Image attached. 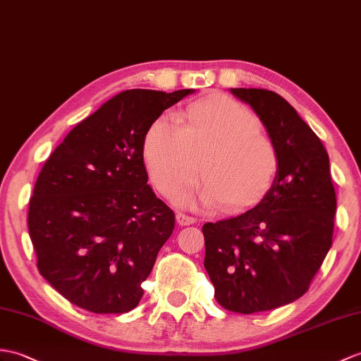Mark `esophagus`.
<instances>
[{
  "mask_svg": "<svg viewBox=\"0 0 361 361\" xmlns=\"http://www.w3.org/2000/svg\"><path fill=\"white\" fill-rule=\"evenodd\" d=\"M177 223L180 224V226H190V224H194L197 220L194 219V216H190V215H188V214H183V212H177Z\"/></svg>",
  "mask_w": 361,
  "mask_h": 361,
  "instance_id": "34e87169",
  "label": "esophagus"
}]
</instances>
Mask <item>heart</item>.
<instances>
[{"instance_id": "b5f03b06", "label": "heart", "mask_w": 361, "mask_h": 361, "mask_svg": "<svg viewBox=\"0 0 361 361\" xmlns=\"http://www.w3.org/2000/svg\"><path fill=\"white\" fill-rule=\"evenodd\" d=\"M142 152L150 177L166 195L186 188L200 171L204 184L197 198L204 206L220 201L226 209L254 204L279 172V150L258 116L237 99L219 94L190 103L183 126L169 116L157 118ZM189 198V194L177 197Z\"/></svg>"}]
</instances>
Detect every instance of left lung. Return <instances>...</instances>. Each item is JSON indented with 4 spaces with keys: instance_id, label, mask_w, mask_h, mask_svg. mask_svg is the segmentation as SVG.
Returning a JSON list of instances; mask_svg holds the SVG:
<instances>
[{
    "instance_id": "obj_1",
    "label": "left lung",
    "mask_w": 361,
    "mask_h": 361,
    "mask_svg": "<svg viewBox=\"0 0 361 361\" xmlns=\"http://www.w3.org/2000/svg\"><path fill=\"white\" fill-rule=\"evenodd\" d=\"M231 92L264 124L279 172L255 207L203 226L204 267L224 309L254 314L306 294L332 246L337 198L329 155L295 109L272 90Z\"/></svg>"
}]
</instances>
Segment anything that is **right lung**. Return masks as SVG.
Wrapping results in <instances>:
<instances>
[{"label":"right lung","mask_w":361,"mask_h":361,"mask_svg":"<svg viewBox=\"0 0 361 361\" xmlns=\"http://www.w3.org/2000/svg\"><path fill=\"white\" fill-rule=\"evenodd\" d=\"M194 89H132L78 123L47 158L29 203L38 271L94 314L137 307L175 214L147 184L145 137Z\"/></svg>","instance_id":"obj_1"}]
</instances>
